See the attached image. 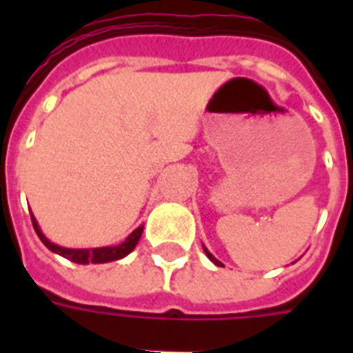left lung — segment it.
<instances>
[{
	"mask_svg": "<svg viewBox=\"0 0 353 353\" xmlns=\"http://www.w3.org/2000/svg\"><path fill=\"white\" fill-rule=\"evenodd\" d=\"M203 251H205V254H207V256H209V258H210V260H212V262H214V263H216V265H223V263H221V262H220V260H216V258H214V256H212V254H210V252H209V249H207V247H205V245H203Z\"/></svg>",
	"mask_w": 353,
	"mask_h": 353,
	"instance_id": "obj_1",
	"label": "left lung"
}]
</instances>
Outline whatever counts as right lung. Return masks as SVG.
Segmentation results:
<instances>
[{
    "label": "right lung",
    "mask_w": 353,
    "mask_h": 353,
    "mask_svg": "<svg viewBox=\"0 0 353 353\" xmlns=\"http://www.w3.org/2000/svg\"><path fill=\"white\" fill-rule=\"evenodd\" d=\"M30 220H32V227H34L36 234H38L41 243H43L49 251L57 252V254L68 258V260H71V262L74 263H104L113 262V260H121V258H124L135 249L139 238L143 234V227H137V229L128 236L122 243H119V245L99 247V249H65V247L54 245V243H51V241L47 240L46 236L41 234L40 227H38V223H36L34 220V216H30Z\"/></svg>",
    "instance_id": "obj_1"
}]
</instances>
